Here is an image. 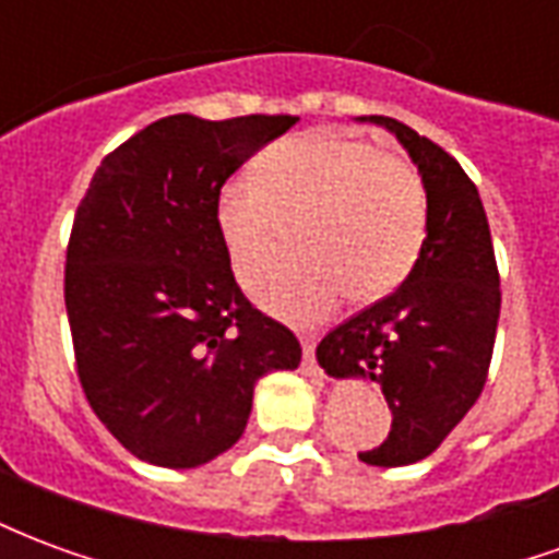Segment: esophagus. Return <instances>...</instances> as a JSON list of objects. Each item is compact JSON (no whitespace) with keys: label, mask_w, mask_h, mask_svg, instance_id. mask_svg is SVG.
<instances>
[{"label":"esophagus","mask_w":559,"mask_h":559,"mask_svg":"<svg viewBox=\"0 0 559 559\" xmlns=\"http://www.w3.org/2000/svg\"><path fill=\"white\" fill-rule=\"evenodd\" d=\"M302 374L314 377V380H323V368L317 365L314 359V338H308V335H302Z\"/></svg>","instance_id":"34e87169"}]
</instances>
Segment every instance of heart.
Listing matches in <instances>:
<instances>
[{
    "label": "heart",
    "mask_w": 559,
    "mask_h": 559,
    "mask_svg": "<svg viewBox=\"0 0 559 559\" xmlns=\"http://www.w3.org/2000/svg\"><path fill=\"white\" fill-rule=\"evenodd\" d=\"M215 227L236 278L275 260L290 230L299 254L254 281L257 302L293 323L338 305L383 299L404 284L425 245L428 197L416 164L344 134H305L266 148L251 179H230Z\"/></svg>",
    "instance_id": "1"
}]
</instances>
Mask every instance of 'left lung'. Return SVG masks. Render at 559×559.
<instances>
[{"mask_svg":"<svg viewBox=\"0 0 559 559\" xmlns=\"http://www.w3.org/2000/svg\"><path fill=\"white\" fill-rule=\"evenodd\" d=\"M386 126L416 160L428 194V236L399 290L344 320L317 344L332 377L374 380L392 431L359 461L404 467L428 457L479 401L491 368L500 272L479 191L433 140L392 116Z\"/></svg>","mask_w":559,"mask_h":559,"instance_id":"8db88e82","label":"left lung"}]
</instances>
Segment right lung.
<instances>
[{
  "label": "right lung",
  "instance_id": "add662e5",
  "mask_svg": "<svg viewBox=\"0 0 559 559\" xmlns=\"http://www.w3.org/2000/svg\"><path fill=\"white\" fill-rule=\"evenodd\" d=\"M296 122L164 116L116 146L80 200L66 251L80 386L140 461L185 469L227 452L257 380L302 359L290 329L245 299L215 227L224 182Z\"/></svg>",
  "mask_w": 559,
  "mask_h": 559
}]
</instances>
